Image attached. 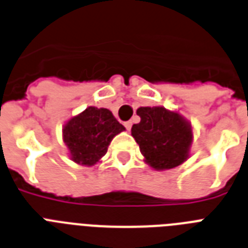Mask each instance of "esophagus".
<instances>
[{"label": "esophagus", "mask_w": 248, "mask_h": 248, "mask_svg": "<svg viewBox=\"0 0 248 248\" xmlns=\"http://www.w3.org/2000/svg\"><path fill=\"white\" fill-rule=\"evenodd\" d=\"M131 126H132V122H131V121H127V122H124V127L127 128L128 131L131 130Z\"/></svg>", "instance_id": "34e87169"}]
</instances>
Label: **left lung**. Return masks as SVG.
<instances>
[{"label": "left lung", "instance_id": "8db88e82", "mask_svg": "<svg viewBox=\"0 0 248 248\" xmlns=\"http://www.w3.org/2000/svg\"><path fill=\"white\" fill-rule=\"evenodd\" d=\"M140 122L131 135L139 144L145 163L155 170L176 168L190 158L194 132L190 121L164 107H140Z\"/></svg>", "mask_w": 248, "mask_h": 248}]
</instances>
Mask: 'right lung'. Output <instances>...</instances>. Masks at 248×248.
Returning a JSON list of instances; mask_svg holds the SVG:
<instances>
[{
  "instance_id": "1",
  "label": "right lung",
  "mask_w": 248,
  "mask_h": 248,
  "mask_svg": "<svg viewBox=\"0 0 248 248\" xmlns=\"http://www.w3.org/2000/svg\"><path fill=\"white\" fill-rule=\"evenodd\" d=\"M122 131L124 127L109 109L88 107L63 124L62 139L72 162L92 167L100 162L110 141Z\"/></svg>"
}]
</instances>
